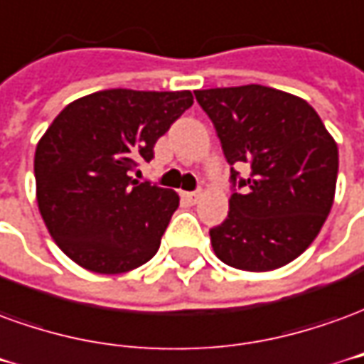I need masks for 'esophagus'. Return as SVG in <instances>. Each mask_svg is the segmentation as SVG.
<instances>
[{
	"instance_id": "34e87169",
	"label": "esophagus",
	"mask_w": 364,
	"mask_h": 364,
	"mask_svg": "<svg viewBox=\"0 0 364 364\" xmlns=\"http://www.w3.org/2000/svg\"><path fill=\"white\" fill-rule=\"evenodd\" d=\"M184 198H186L190 203H198V200L202 198V192H200V190H196V192H184Z\"/></svg>"
}]
</instances>
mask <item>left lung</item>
<instances>
[{
    "label": "left lung",
    "mask_w": 364,
    "mask_h": 364,
    "mask_svg": "<svg viewBox=\"0 0 364 364\" xmlns=\"http://www.w3.org/2000/svg\"><path fill=\"white\" fill-rule=\"evenodd\" d=\"M231 166L229 213L210 229L233 269L264 272L292 262L333 205L339 153L316 109L274 87L196 90ZM250 168L247 177L236 170Z\"/></svg>",
    "instance_id": "8db88e82"
}]
</instances>
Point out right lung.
Masks as SVG:
<instances>
[{
  "instance_id": "add662e5",
  "label": "right lung",
  "mask_w": 364,
  "mask_h": 364,
  "mask_svg": "<svg viewBox=\"0 0 364 364\" xmlns=\"http://www.w3.org/2000/svg\"><path fill=\"white\" fill-rule=\"evenodd\" d=\"M194 104L182 92L102 90L66 105L38 141L37 202L48 233L80 267L127 272L151 260L178 194L131 172Z\"/></svg>"
}]
</instances>
